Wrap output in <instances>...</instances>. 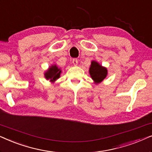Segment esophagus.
Masks as SVG:
<instances>
[{"label":"esophagus","instance_id":"esophagus-1","mask_svg":"<svg viewBox=\"0 0 152 152\" xmlns=\"http://www.w3.org/2000/svg\"><path fill=\"white\" fill-rule=\"evenodd\" d=\"M72 63H73V64H74L75 66H77L78 64V60L77 59H75H75H72Z\"/></svg>","mask_w":152,"mask_h":152}]
</instances>
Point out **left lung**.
<instances>
[{
  "label": "left lung",
  "mask_w": 152,
  "mask_h": 152,
  "mask_svg": "<svg viewBox=\"0 0 152 152\" xmlns=\"http://www.w3.org/2000/svg\"><path fill=\"white\" fill-rule=\"evenodd\" d=\"M107 68L103 67L95 61H91V65L89 68V74L95 84H99L102 82L107 75Z\"/></svg>",
  "instance_id": "obj_1"
}]
</instances>
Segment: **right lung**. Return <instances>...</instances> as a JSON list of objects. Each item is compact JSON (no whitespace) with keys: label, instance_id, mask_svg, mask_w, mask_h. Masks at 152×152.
Masks as SVG:
<instances>
[{"label":"right lung","instance_id":"right-lung-1","mask_svg":"<svg viewBox=\"0 0 152 152\" xmlns=\"http://www.w3.org/2000/svg\"><path fill=\"white\" fill-rule=\"evenodd\" d=\"M61 73V70L60 68L57 67V65L54 64L52 65L45 72L44 75L46 80H50V82H54L57 79L60 77V75Z\"/></svg>","mask_w":152,"mask_h":152}]
</instances>
